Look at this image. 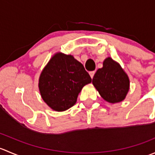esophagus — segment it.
I'll return each mask as SVG.
<instances>
[{"instance_id": "1", "label": "esophagus", "mask_w": 155, "mask_h": 155, "mask_svg": "<svg viewBox=\"0 0 155 155\" xmlns=\"http://www.w3.org/2000/svg\"><path fill=\"white\" fill-rule=\"evenodd\" d=\"M94 73H95L94 71H91V72H90V73H89V75H90V76H91V79L94 77Z\"/></svg>"}]
</instances>
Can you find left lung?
Masks as SVG:
<instances>
[{"instance_id":"obj_1","label":"left lung","mask_w":155,"mask_h":155,"mask_svg":"<svg viewBox=\"0 0 155 155\" xmlns=\"http://www.w3.org/2000/svg\"><path fill=\"white\" fill-rule=\"evenodd\" d=\"M92 84L104 101L110 104L121 102L125 99L130 89V79L121 65L108 57L103 68L97 70Z\"/></svg>"}]
</instances>
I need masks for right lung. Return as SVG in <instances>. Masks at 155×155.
Wrapping results in <instances>:
<instances>
[{
	"label": "right lung",
	"mask_w": 155,
	"mask_h": 155,
	"mask_svg": "<svg viewBox=\"0 0 155 155\" xmlns=\"http://www.w3.org/2000/svg\"><path fill=\"white\" fill-rule=\"evenodd\" d=\"M91 82L84 66L71 54L57 52L39 78L42 99L53 110L63 112L76 103L82 87Z\"/></svg>",
	"instance_id": "right-lung-1"
}]
</instances>
